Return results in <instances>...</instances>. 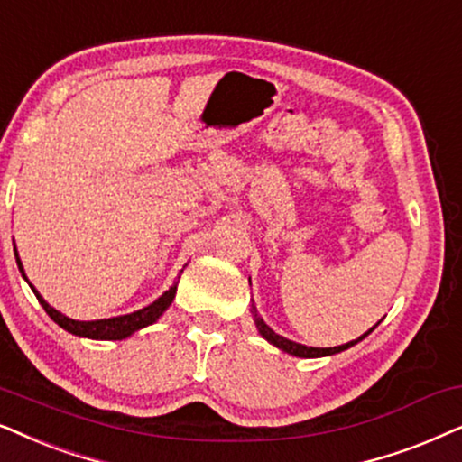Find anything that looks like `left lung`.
Listing matches in <instances>:
<instances>
[{
    "label": "left lung",
    "mask_w": 462,
    "mask_h": 462,
    "mask_svg": "<svg viewBox=\"0 0 462 462\" xmlns=\"http://www.w3.org/2000/svg\"><path fill=\"white\" fill-rule=\"evenodd\" d=\"M251 310H254V315H255V325H257V329H260V334L266 337L268 342H273L274 346H279L281 350H285V353H289V355H295V356H306V359H310V356H325V355H336V353H340V350H346L348 346H353V344H356L359 340H364V337L367 336V334H372L374 331V328H376V325H374V328L367 331V334H364L359 337V340H353V342H346V344H342V346H334V348H315V346H304V344H298V342H291V340H287V337H282V336H279V334H274L273 329L268 328L266 323H263V319L262 317H257V310H255V306L251 304ZM380 323V321H378Z\"/></svg>",
    "instance_id": "left-lung-1"
}]
</instances>
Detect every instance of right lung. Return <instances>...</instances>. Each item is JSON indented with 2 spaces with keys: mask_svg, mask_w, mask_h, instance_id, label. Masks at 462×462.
<instances>
[{
  "mask_svg": "<svg viewBox=\"0 0 462 462\" xmlns=\"http://www.w3.org/2000/svg\"><path fill=\"white\" fill-rule=\"evenodd\" d=\"M16 263L18 268H21V273L24 276V270H23V263L18 260L16 255ZM183 273V270H181ZM27 279V276H24ZM33 289V287H31ZM175 291H177V282H173V287L169 289V291H164L156 302L145 306V309H141L137 312H131V315H125V317H114V319H98V321H76V319H69L65 317L63 312L54 310L51 304L46 302L42 295L35 291V298L40 300V304L44 306V310L51 315V319L54 323H59L60 328L69 331V334H76V336H82V337H92V340H122V337L131 336L133 331H137L141 328H145V325H152L156 319L162 315L164 310L169 309L171 302H173L175 298Z\"/></svg>",
  "mask_w": 462,
  "mask_h": 462,
  "instance_id": "obj_1",
  "label": "right lung"
}]
</instances>
